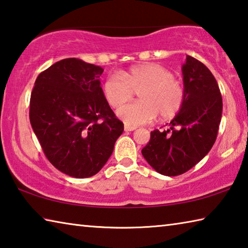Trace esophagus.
I'll use <instances>...</instances> for the list:
<instances>
[{"instance_id":"obj_1","label":"esophagus","mask_w":248,"mask_h":248,"mask_svg":"<svg viewBox=\"0 0 248 248\" xmlns=\"http://www.w3.org/2000/svg\"><path fill=\"white\" fill-rule=\"evenodd\" d=\"M136 127H131V125H124V131H133V130H136Z\"/></svg>"}]
</instances>
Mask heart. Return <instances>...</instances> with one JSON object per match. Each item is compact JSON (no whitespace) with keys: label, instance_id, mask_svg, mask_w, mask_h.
Masks as SVG:
<instances>
[{"label":"heart","instance_id":"b5f03b06","mask_svg":"<svg viewBox=\"0 0 248 248\" xmlns=\"http://www.w3.org/2000/svg\"><path fill=\"white\" fill-rule=\"evenodd\" d=\"M138 92L140 100L120 107L118 118L125 124H148L157 114L161 119L173 118L185 100L183 83L170 71L157 63L134 65L119 75H110L103 85V94L109 106L119 107Z\"/></svg>","mask_w":248,"mask_h":248}]
</instances>
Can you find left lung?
I'll list each match as a JSON object with an SVG mask.
<instances>
[{
    "instance_id": "obj_1",
    "label": "left lung",
    "mask_w": 248,
    "mask_h": 248,
    "mask_svg": "<svg viewBox=\"0 0 248 248\" xmlns=\"http://www.w3.org/2000/svg\"><path fill=\"white\" fill-rule=\"evenodd\" d=\"M182 71V109L170 123V129L151 132L149 143L142 149L146 162L165 176L186 173L209 153L222 117L219 85L207 66L187 56Z\"/></svg>"
}]
</instances>
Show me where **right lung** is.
Instances as JSON below:
<instances>
[{"instance_id": "right-lung-1", "label": "right lung", "mask_w": 248, "mask_h": 248, "mask_svg": "<svg viewBox=\"0 0 248 248\" xmlns=\"http://www.w3.org/2000/svg\"><path fill=\"white\" fill-rule=\"evenodd\" d=\"M103 72L79 59H63L38 75L31 92L33 132L49 162L71 177L97 174L124 132L104 97Z\"/></svg>"}]
</instances>
